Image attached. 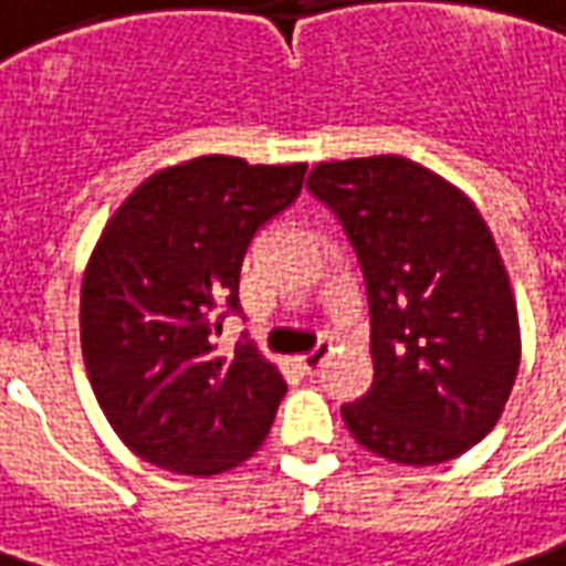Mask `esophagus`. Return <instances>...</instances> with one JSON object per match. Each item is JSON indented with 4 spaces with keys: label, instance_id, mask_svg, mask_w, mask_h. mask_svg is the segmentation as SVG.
Instances as JSON below:
<instances>
[{
    "label": "esophagus",
    "instance_id": "obj_1",
    "mask_svg": "<svg viewBox=\"0 0 566 566\" xmlns=\"http://www.w3.org/2000/svg\"><path fill=\"white\" fill-rule=\"evenodd\" d=\"M328 353H332V347L328 344H322V347H315L313 353H306V356H300V368L306 371V375H315L322 365H325V359H328Z\"/></svg>",
    "mask_w": 566,
    "mask_h": 566
}]
</instances>
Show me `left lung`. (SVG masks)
Segmentation results:
<instances>
[{"label": "left lung", "mask_w": 566, "mask_h": 566, "mask_svg": "<svg viewBox=\"0 0 566 566\" xmlns=\"http://www.w3.org/2000/svg\"><path fill=\"white\" fill-rule=\"evenodd\" d=\"M306 188L359 256L375 380L340 406L396 464L459 459L495 428L521 365L509 272L471 198L396 154L318 164Z\"/></svg>", "instance_id": "8db88e82"}]
</instances>
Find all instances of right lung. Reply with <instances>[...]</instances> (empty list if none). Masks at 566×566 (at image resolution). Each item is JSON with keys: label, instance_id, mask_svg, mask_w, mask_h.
Returning <instances> with one entry per match:
<instances>
[{"label": "right lung", "instance_id": "right-lung-1", "mask_svg": "<svg viewBox=\"0 0 566 566\" xmlns=\"http://www.w3.org/2000/svg\"><path fill=\"white\" fill-rule=\"evenodd\" d=\"M306 164L210 154L154 172L120 203L80 291V344L102 412L138 459L213 476L263 446L287 384L222 318L256 232L297 201Z\"/></svg>", "mask_w": 566, "mask_h": 566}]
</instances>
